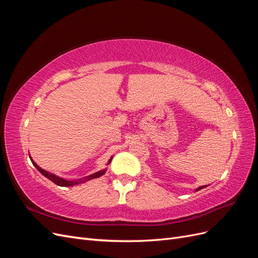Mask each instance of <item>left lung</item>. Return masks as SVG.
I'll return each mask as SVG.
<instances>
[{
    "mask_svg": "<svg viewBox=\"0 0 258 258\" xmlns=\"http://www.w3.org/2000/svg\"><path fill=\"white\" fill-rule=\"evenodd\" d=\"M205 187H207V185H206V186H200V187H198V188H196V190H195V191H198V190H200V189H202V188H205Z\"/></svg>",
    "mask_w": 258,
    "mask_h": 258,
    "instance_id": "8db88e82",
    "label": "left lung"
}]
</instances>
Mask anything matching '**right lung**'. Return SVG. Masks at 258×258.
I'll use <instances>...</instances> for the list:
<instances>
[{"instance_id":"add662e5","label":"right lung","mask_w":258,"mask_h":258,"mask_svg":"<svg viewBox=\"0 0 258 258\" xmlns=\"http://www.w3.org/2000/svg\"><path fill=\"white\" fill-rule=\"evenodd\" d=\"M30 159H31V161H32L33 166H34L38 171H40V172H41L45 177H47L48 179H50V181H51L52 183H54V184L58 185V186H62V187L75 186V185H79V184L85 183V182H87V181H90V179L100 177V176H102V175L106 172V170H107V169L105 168V169H103V170H100V171H98V172L93 173V174H90V175H88V176H85V177H83V178H79V179H71V181H70V179L62 178V177H60V176H58V175H56V174H53V173H51V172H48V171H46V170L42 169L40 166H37V165H36V162L32 159V157H31V156H30ZM112 159H113V156H112V157H111L110 159H108V161H107V165H110L111 161H112ZM107 165H106V166H107Z\"/></svg>"}]
</instances>
